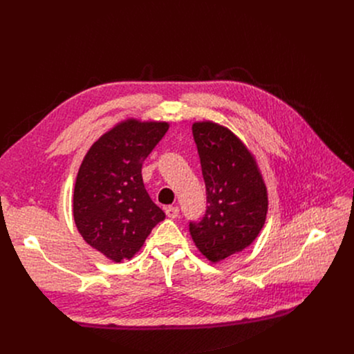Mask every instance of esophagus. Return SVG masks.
I'll use <instances>...</instances> for the list:
<instances>
[{
    "label": "esophagus",
    "instance_id": "esophagus-1",
    "mask_svg": "<svg viewBox=\"0 0 354 354\" xmlns=\"http://www.w3.org/2000/svg\"><path fill=\"white\" fill-rule=\"evenodd\" d=\"M165 213H167V216H168L169 218H176V217L179 216V209H178L176 206H168V207L165 209Z\"/></svg>",
    "mask_w": 354,
    "mask_h": 354
}]
</instances>
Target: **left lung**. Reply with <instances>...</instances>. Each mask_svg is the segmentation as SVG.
Instances as JSON below:
<instances>
[{"label":"left lung","mask_w":354,"mask_h":354,"mask_svg":"<svg viewBox=\"0 0 354 354\" xmlns=\"http://www.w3.org/2000/svg\"><path fill=\"white\" fill-rule=\"evenodd\" d=\"M201 164L207 209L189 231L197 249L220 262L248 248L263 228L268 189L246 145L227 127L214 122L192 126Z\"/></svg>","instance_id":"obj_1"}]
</instances>
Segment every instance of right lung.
<instances>
[{"label": "right lung", "mask_w": 354, "mask_h": 354, "mask_svg": "<svg viewBox=\"0 0 354 354\" xmlns=\"http://www.w3.org/2000/svg\"><path fill=\"white\" fill-rule=\"evenodd\" d=\"M167 122L127 119L100 136L80 167L73 216L84 241L108 259H131L165 213L148 196L141 167Z\"/></svg>", "instance_id": "add662e5"}]
</instances>
